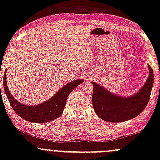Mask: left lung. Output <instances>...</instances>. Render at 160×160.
I'll list each match as a JSON object with an SVG mask.
<instances>
[{"instance_id": "1", "label": "left lung", "mask_w": 160, "mask_h": 160, "mask_svg": "<svg viewBox=\"0 0 160 160\" xmlns=\"http://www.w3.org/2000/svg\"><path fill=\"white\" fill-rule=\"evenodd\" d=\"M149 75L140 90L130 97L109 92L104 87L94 82L92 103L95 113L102 120L110 122H119L134 118L142 113L150 99L153 84V72L148 65Z\"/></svg>"}]
</instances>
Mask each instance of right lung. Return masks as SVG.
<instances>
[{
    "mask_svg": "<svg viewBox=\"0 0 160 160\" xmlns=\"http://www.w3.org/2000/svg\"><path fill=\"white\" fill-rule=\"evenodd\" d=\"M6 74L7 70L5 71L3 77V86L6 94L13 110L21 118L35 123L47 122L59 117L63 112L68 94L77 86L84 82L82 79L70 82L62 87L52 98L43 103L37 106H26L18 102L8 89Z\"/></svg>",
    "mask_w": 160,
    "mask_h": 160,
    "instance_id": "obj_1",
    "label": "right lung"
}]
</instances>
